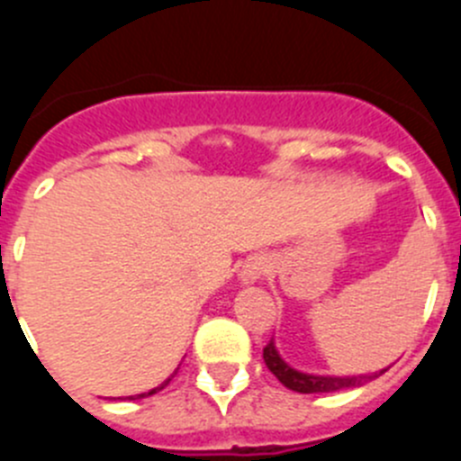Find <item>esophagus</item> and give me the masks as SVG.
I'll use <instances>...</instances> for the list:
<instances>
[{
  "mask_svg": "<svg viewBox=\"0 0 461 461\" xmlns=\"http://www.w3.org/2000/svg\"><path fill=\"white\" fill-rule=\"evenodd\" d=\"M266 270H268V264H266L264 257H255V259L248 261L243 268L245 282H255V279H259L261 275H266Z\"/></svg>",
  "mask_w": 461,
  "mask_h": 461,
  "instance_id": "esophagus-1",
  "label": "esophagus"
}]
</instances>
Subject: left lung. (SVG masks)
<instances>
[{
    "mask_svg": "<svg viewBox=\"0 0 461 461\" xmlns=\"http://www.w3.org/2000/svg\"><path fill=\"white\" fill-rule=\"evenodd\" d=\"M264 361L268 371L282 382L286 389L298 391V393H332V391L341 389H352V386L364 384L366 380H373L375 375H364V377H322V375H307V373H300L295 368H291L282 357L275 350V343L270 341L264 348Z\"/></svg>",
    "mask_w": 461,
    "mask_h": 461,
    "instance_id": "obj_1",
    "label": "left lung"
}]
</instances>
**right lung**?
Masks as SVG:
<instances>
[{"label":"right lung","mask_w":461,"mask_h":461,"mask_svg":"<svg viewBox=\"0 0 461 461\" xmlns=\"http://www.w3.org/2000/svg\"><path fill=\"white\" fill-rule=\"evenodd\" d=\"M167 382H170V377H167V380H166V382H163V384H161V386H157V389L148 391V393H139V395H136V398H148V395H154V393H157V391H161V389H163V386H166V384H167Z\"/></svg>","instance_id":"right-lung-1"}]
</instances>
